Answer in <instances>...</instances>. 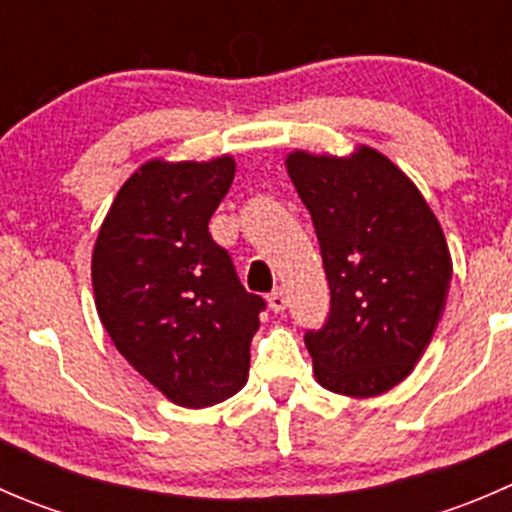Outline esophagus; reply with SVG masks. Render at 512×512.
Segmentation results:
<instances>
[{
    "label": "esophagus",
    "instance_id": "34e87169",
    "mask_svg": "<svg viewBox=\"0 0 512 512\" xmlns=\"http://www.w3.org/2000/svg\"><path fill=\"white\" fill-rule=\"evenodd\" d=\"M267 302H270L272 312H285V309H287V292H285V289H275V292L267 297Z\"/></svg>",
    "mask_w": 512,
    "mask_h": 512
}]
</instances>
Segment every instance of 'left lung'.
<instances>
[{"label": "left lung", "mask_w": 512, "mask_h": 512, "mask_svg": "<svg viewBox=\"0 0 512 512\" xmlns=\"http://www.w3.org/2000/svg\"><path fill=\"white\" fill-rule=\"evenodd\" d=\"M329 282V314L304 344L317 381L376 396L414 371L446 307L453 265L418 188L374 148L352 158L289 153Z\"/></svg>", "instance_id": "8db88e82"}]
</instances>
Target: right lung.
<instances>
[{"label": "right lung", "mask_w": 512, "mask_h": 512, "mask_svg": "<svg viewBox=\"0 0 512 512\" xmlns=\"http://www.w3.org/2000/svg\"><path fill=\"white\" fill-rule=\"evenodd\" d=\"M232 178L230 156L141 165L118 190L91 260L108 337L138 374L188 409L240 391L267 307L242 287L208 230Z\"/></svg>", "instance_id": "add662e5"}]
</instances>
